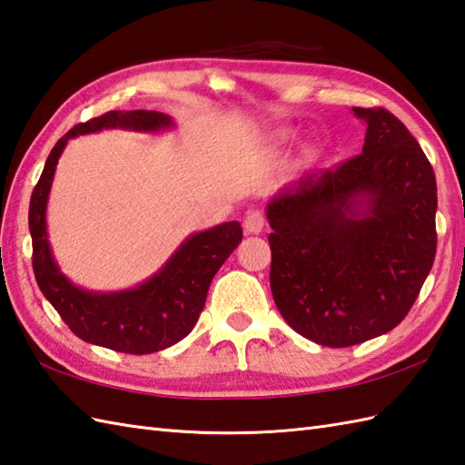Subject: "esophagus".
<instances>
[{"instance_id": "obj_1", "label": "esophagus", "mask_w": 465, "mask_h": 465, "mask_svg": "<svg viewBox=\"0 0 465 465\" xmlns=\"http://www.w3.org/2000/svg\"><path fill=\"white\" fill-rule=\"evenodd\" d=\"M244 231L249 234H259L264 229V216L259 211H249L244 216Z\"/></svg>"}]
</instances>
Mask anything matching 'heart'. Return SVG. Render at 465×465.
I'll return each instance as SVG.
<instances>
[{
	"label": "heart",
	"instance_id": "1",
	"mask_svg": "<svg viewBox=\"0 0 465 465\" xmlns=\"http://www.w3.org/2000/svg\"><path fill=\"white\" fill-rule=\"evenodd\" d=\"M272 137L276 143H288L294 137V131L292 129H278V131H274Z\"/></svg>",
	"mask_w": 465,
	"mask_h": 465
}]
</instances>
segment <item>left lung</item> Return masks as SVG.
I'll use <instances>...</instances> for the list:
<instances>
[{
    "mask_svg": "<svg viewBox=\"0 0 465 465\" xmlns=\"http://www.w3.org/2000/svg\"><path fill=\"white\" fill-rule=\"evenodd\" d=\"M362 153L306 174L266 204L271 291L288 326L346 348L390 332L410 312L436 256V174L404 123L352 107Z\"/></svg>",
    "mask_w": 465,
    "mask_h": 465,
    "instance_id": "1",
    "label": "left lung"
}]
</instances>
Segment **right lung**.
<instances>
[{
  "instance_id": "add662e5",
  "label": "right lung",
  "mask_w": 465,
  "mask_h": 465,
  "mask_svg": "<svg viewBox=\"0 0 465 465\" xmlns=\"http://www.w3.org/2000/svg\"><path fill=\"white\" fill-rule=\"evenodd\" d=\"M174 127L159 111H109L79 123L51 149L29 201L34 272L39 291L71 332L89 344L125 354H151L177 344L197 324L216 271L242 241L239 221L189 234L157 272L123 291H89L61 272L47 232V203L61 153L69 139L103 129L161 133Z\"/></svg>"
}]
</instances>
